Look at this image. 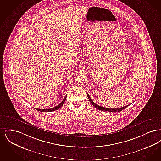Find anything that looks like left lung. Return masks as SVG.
I'll use <instances>...</instances> for the list:
<instances>
[{"instance_id": "8db88e82", "label": "left lung", "mask_w": 161, "mask_h": 161, "mask_svg": "<svg viewBox=\"0 0 161 161\" xmlns=\"http://www.w3.org/2000/svg\"><path fill=\"white\" fill-rule=\"evenodd\" d=\"M87 97H88L89 100L90 101V102L91 103V104H92V105H93L94 107H96L97 109H98V110H100L104 111V112H120V111L123 110V109H124L125 108L128 107L129 106H130V104H129V105H127V106H126L120 107V108H106V107H101V106H100L96 104L95 103H93V101L91 100V97H90V96L89 95L88 93L87 94Z\"/></svg>"}]
</instances>
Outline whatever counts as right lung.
Listing matches in <instances>:
<instances>
[{"instance_id":"add662e5","label":"right lung","mask_w":161,"mask_h":161,"mask_svg":"<svg viewBox=\"0 0 161 161\" xmlns=\"http://www.w3.org/2000/svg\"><path fill=\"white\" fill-rule=\"evenodd\" d=\"M66 97H67V95L65 97V98H64V100H63L61 101V103L58 105L56 107H53V108H48V109H39V108H35L36 110L40 111V112H53V111H55V110H57L58 109H59L60 107L63 105L65 100L66 99Z\"/></svg>"}]
</instances>
